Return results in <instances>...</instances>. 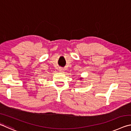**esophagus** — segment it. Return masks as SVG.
Segmentation results:
<instances>
[{"mask_svg": "<svg viewBox=\"0 0 131 131\" xmlns=\"http://www.w3.org/2000/svg\"><path fill=\"white\" fill-rule=\"evenodd\" d=\"M59 72H63V68H59Z\"/></svg>", "mask_w": 131, "mask_h": 131, "instance_id": "obj_1", "label": "esophagus"}]
</instances>
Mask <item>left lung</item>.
Segmentation results:
<instances>
[{
  "label": "left lung",
  "instance_id": "left-lung-1",
  "mask_svg": "<svg viewBox=\"0 0 131 131\" xmlns=\"http://www.w3.org/2000/svg\"><path fill=\"white\" fill-rule=\"evenodd\" d=\"M80 80H81V79H81V78H80Z\"/></svg>",
  "mask_w": 131,
  "mask_h": 131
}]
</instances>
